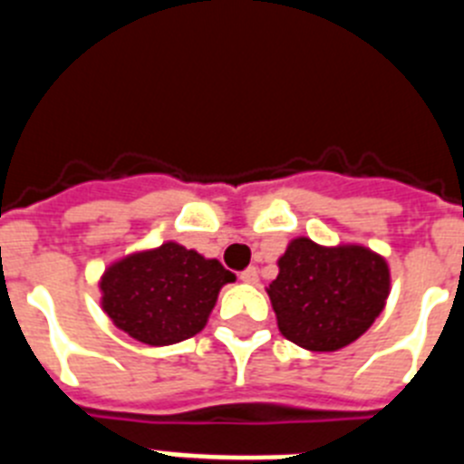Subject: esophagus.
<instances>
[{
  "mask_svg": "<svg viewBox=\"0 0 464 464\" xmlns=\"http://www.w3.org/2000/svg\"><path fill=\"white\" fill-rule=\"evenodd\" d=\"M239 278L244 283H257V269L256 267H248V269H244V272L239 274Z\"/></svg>",
  "mask_w": 464,
  "mask_h": 464,
  "instance_id": "1",
  "label": "esophagus"
}]
</instances>
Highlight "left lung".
Returning a JSON list of instances; mask_svg holds the SVG:
<instances>
[{
	"mask_svg": "<svg viewBox=\"0 0 464 464\" xmlns=\"http://www.w3.org/2000/svg\"><path fill=\"white\" fill-rule=\"evenodd\" d=\"M278 330L306 351H337L370 330L391 293V272L364 246L290 241L269 283Z\"/></svg>",
	"mask_w": 464,
	"mask_h": 464,
	"instance_id": "1",
	"label": "left lung"
}]
</instances>
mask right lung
I'll return each mask as SVG.
<instances>
[{
	"instance_id": "add662e5",
	"label": "right lung",
	"mask_w": 464,
	"mask_h": 464,
	"mask_svg": "<svg viewBox=\"0 0 464 464\" xmlns=\"http://www.w3.org/2000/svg\"><path fill=\"white\" fill-rule=\"evenodd\" d=\"M235 274L218 260L167 241L111 265L102 276V309L137 342L169 346L195 337L220 288Z\"/></svg>"
}]
</instances>
